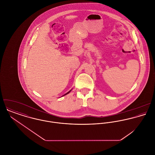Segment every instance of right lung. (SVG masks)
<instances>
[{
  "instance_id": "add662e5",
  "label": "right lung",
  "mask_w": 155,
  "mask_h": 155,
  "mask_svg": "<svg viewBox=\"0 0 155 155\" xmlns=\"http://www.w3.org/2000/svg\"><path fill=\"white\" fill-rule=\"evenodd\" d=\"M71 91V90H70V91H68V92H67L66 94H64V95H63V96H64V95H67V94H68V93H69V92H70V91Z\"/></svg>"
}]
</instances>
